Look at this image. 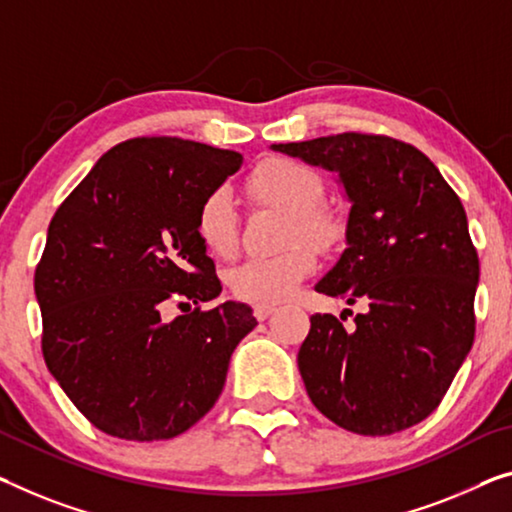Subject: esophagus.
I'll return each instance as SVG.
<instances>
[{
  "label": "esophagus",
  "mask_w": 512,
  "mask_h": 512,
  "mask_svg": "<svg viewBox=\"0 0 512 512\" xmlns=\"http://www.w3.org/2000/svg\"><path fill=\"white\" fill-rule=\"evenodd\" d=\"M253 312H255L257 322H264V319H269L273 315V308L271 305H255Z\"/></svg>",
  "instance_id": "obj_1"
}]
</instances>
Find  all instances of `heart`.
<instances>
[{
    "label": "heart",
    "mask_w": 512,
    "mask_h": 512,
    "mask_svg": "<svg viewBox=\"0 0 512 512\" xmlns=\"http://www.w3.org/2000/svg\"><path fill=\"white\" fill-rule=\"evenodd\" d=\"M248 193L257 202L287 213L285 253L273 257H253L234 266L227 276L236 299L257 305H278L292 299L303 280L317 269L315 250H331L345 236V220L335 209L319 204L322 179L312 167L292 158H269L259 163L246 181ZM197 239L216 257H232L236 253V211L234 200L225 188L213 190L202 202L195 220ZM309 246L305 247L304 243Z\"/></svg>",
    "instance_id": "1"
}]
</instances>
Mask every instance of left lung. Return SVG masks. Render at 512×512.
<instances>
[{"label":"left lung","instance_id":"8db88e82","mask_svg":"<svg viewBox=\"0 0 512 512\" xmlns=\"http://www.w3.org/2000/svg\"><path fill=\"white\" fill-rule=\"evenodd\" d=\"M271 149L335 172L352 202L345 253L315 289L368 312L352 331L333 315L310 317L296 361L312 404L365 437L421 423L474 345L480 266L460 197L423 151L386 135Z\"/></svg>","mask_w":512,"mask_h":512}]
</instances>
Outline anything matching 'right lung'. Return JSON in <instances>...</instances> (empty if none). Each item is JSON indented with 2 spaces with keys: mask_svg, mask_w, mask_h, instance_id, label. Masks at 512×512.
I'll use <instances>...</instances> for the list:
<instances>
[{
  "mask_svg": "<svg viewBox=\"0 0 512 512\" xmlns=\"http://www.w3.org/2000/svg\"><path fill=\"white\" fill-rule=\"evenodd\" d=\"M241 163L181 137H135L98 158L50 220L34 276L43 358L105 434L186 432L216 404L232 352L257 326L236 301L160 319L167 303L223 292L195 220Z\"/></svg>",
  "mask_w": 512,
  "mask_h": 512,
  "instance_id": "add662e5",
  "label": "right lung"
}]
</instances>
